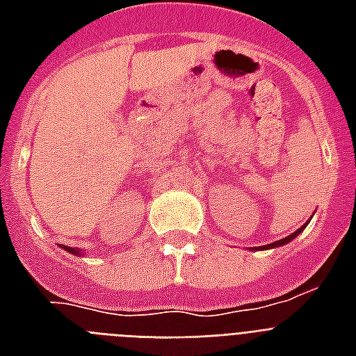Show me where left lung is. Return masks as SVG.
Instances as JSON below:
<instances>
[{
    "label": "left lung",
    "instance_id": "obj_1",
    "mask_svg": "<svg viewBox=\"0 0 356 356\" xmlns=\"http://www.w3.org/2000/svg\"><path fill=\"white\" fill-rule=\"evenodd\" d=\"M307 225H309V222L305 223V225H301V227H299L298 231H293L292 234H288V236L281 238V240H277V242H271V243H268V245H260V248H251V249H253V251H260V249H273V248H281V245H284V243L292 242L293 238L298 236V234L303 233L305 227H307Z\"/></svg>",
    "mask_w": 356,
    "mask_h": 356
}]
</instances>
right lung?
<instances>
[{"instance_id":"obj_1","label":"right lung","mask_w":356,"mask_h":356,"mask_svg":"<svg viewBox=\"0 0 356 356\" xmlns=\"http://www.w3.org/2000/svg\"><path fill=\"white\" fill-rule=\"evenodd\" d=\"M64 249H66V251H68V253H72V254H75V257H83V249H77V248H66V245H63Z\"/></svg>"}]
</instances>
